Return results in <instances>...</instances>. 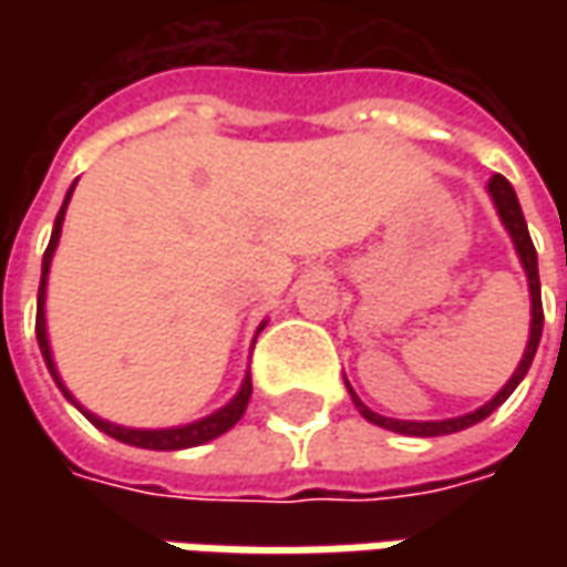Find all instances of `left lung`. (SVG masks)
Wrapping results in <instances>:
<instances>
[{
	"label": "left lung",
	"instance_id": "obj_1",
	"mask_svg": "<svg viewBox=\"0 0 567 567\" xmlns=\"http://www.w3.org/2000/svg\"><path fill=\"white\" fill-rule=\"evenodd\" d=\"M489 195L495 207H498V217H502V224L508 227L512 233L514 246H517V255H520V261H524V271H527V280H530V299H534V321H530V340H527V350H524V360L520 365L514 369L512 381L492 398L486 406H480L476 413H467V416H457V420H442V423H410V420H388V416H379V413H372L365 403L353 394V388H350V394H353V403L360 406V413L369 420V423L381 425V429H391V432H401V435H420V439H432V435H451V432H461V429H467V425L480 423V420H486L492 410H498L502 403L512 398V391L520 384V379L527 375V369H530V362L536 357V347H539V338H543V299H539V268H536V249H534V239H530V229H527V220H524V210H520V202H517V195H514L512 183L502 176V173H495L489 179Z\"/></svg>",
	"mask_w": 567,
	"mask_h": 567
}]
</instances>
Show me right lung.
<instances>
[{"label":"right lung","instance_id":"obj_1","mask_svg":"<svg viewBox=\"0 0 567 567\" xmlns=\"http://www.w3.org/2000/svg\"><path fill=\"white\" fill-rule=\"evenodd\" d=\"M72 188H69V195H65V202H62V210L55 214L53 236H50V246H47V251H43V277H40V293H37V343H40V353H43V360H47L50 372H53L55 384L62 388V394H65L69 401H72V394L65 391V384H62V381H59V375H55L53 357H50L47 321H43V296H47V274H50V261H53L55 243H59V233H62V217H65V205H69V198H72ZM249 398H251V375H246L243 388H239V394H236V398H233V401H229L224 410L210 413V416L198 420V423L179 425V429H122V425H113V423H106V420H97L94 413H87V410H81V406H78V410H81V413H84L91 423L97 425L100 432H106V435L120 439V442H125V445L151 447V451H179V447L205 445V442H210V439H217V435L229 432L233 425L243 420V413H246V406H249Z\"/></svg>","mask_w":567,"mask_h":567}]
</instances>
